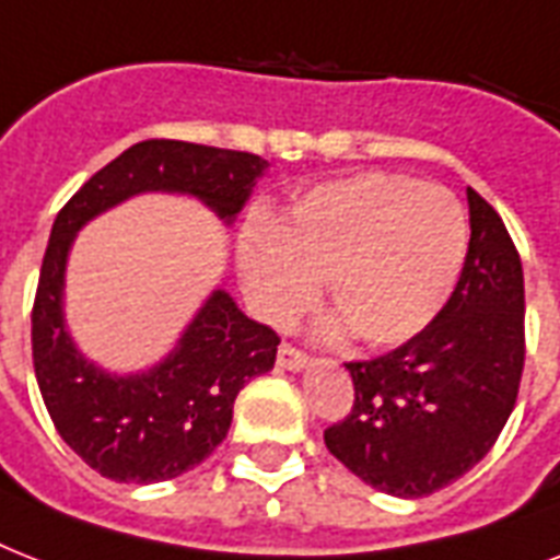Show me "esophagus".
<instances>
[{"instance_id":"esophagus-1","label":"esophagus","mask_w":560,"mask_h":560,"mask_svg":"<svg viewBox=\"0 0 560 560\" xmlns=\"http://www.w3.org/2000/svg\"><path fill=\"white\" fill-rule=\"evenodd\" d=\"M276 363H279V369H284V372H299V369L307 363V358L299 349L288 346V342H281L279 358H276Z\"/></svg>"}]
</instances>
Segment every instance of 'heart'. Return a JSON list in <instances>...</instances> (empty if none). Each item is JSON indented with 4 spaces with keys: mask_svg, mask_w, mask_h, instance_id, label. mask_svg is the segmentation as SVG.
Instances as JSON below:
<instances>
[{
    "mask_svg": "<svg viewBox=\"0 0 560 560\" xmlns=\"http://www.w3.org/2000/svg\"><path fill=\"white\" fill-rule=\"evenodd\" d=\"M468 253L462 202L442 186L395 174L323 183L237 246L241 288L255 314L288 328L314 305L319 279L366 346H400L451 299Z\"/></svg>",
    "mask_w": 560,
    "mask_h": 560,
    "instance_id": "heart-1",
    "label": "heart"
}]
</instances>
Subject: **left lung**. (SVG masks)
<instances>
[{
  "label": "left lung",
  "mask_w": 560,
  "mask_h": 560,
  "mask_svg": "<svg viewBox=\"0 0 560 560\" xmlns=\"http://www.w3.org/2000/svg\"><path fill=\"white\" fill-rule=\"evenodd\" d=\"M468 211V255L447 305L389 354L346 363L354 407L325 430V447L383 494L427 497L456 482L494 447L517 400L521 255L474 188Z\"/></svg>",
  "instance_id": "1"
}]
</instances>
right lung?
<instances>
[{
	"instance_id": "1",
	"label": "right lung",
	"mask_w": 560,
	"mask_h": 560,
	"mask_svg": "<svg viewBox=\"0 0 560 560\" xmlns=\"http://www.w3.org/2000/svg\"><path fill=\"white\" fill-rule=\"evenodd\" d=\"M267 160L209 144L148 139L104 165L66 202L48 237L31 311L39 395L57 433L92 470L116 482H162L200 465L232 424L237 392L270 372L279 334L214 290L168 358L139 374H109L66 331V261L101 211L144 191L197 197L223 223L244 209Z\"/></svg>"
}]
</instances>
